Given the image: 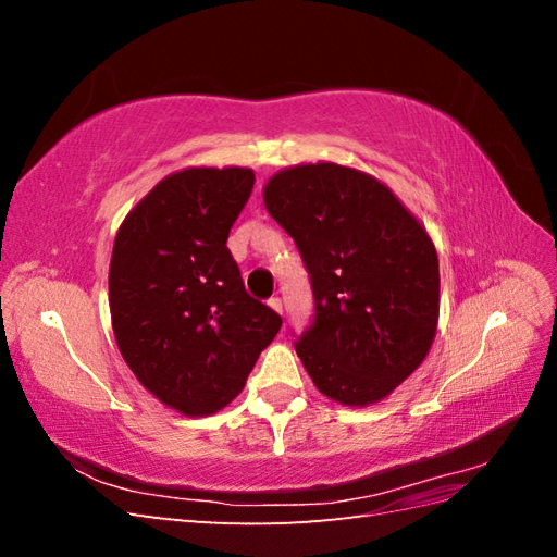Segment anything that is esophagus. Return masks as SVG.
Here are the masks:
<instances>
[{
	"instance_id": "esophagus-1",
	"label": "esophagus",
	"mask_w": 557,
	"mask_h": 557,
	"mask_svg": "<svg viewBox=\"0 0 557 557\" xmlns=\"http://www.w3.org/2000/svg\"><path fill=\"white\" fill-rule=\"evenodd\" d=\"M269 307H272L276 313H283V305H281V299H278V297H272V299H269Z\"/></svg>"
}]
</instances>
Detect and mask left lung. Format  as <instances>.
Returning a JSON list of instances; mask_svg holds the SVG:
<instances>
[{"instance_id": "8db88e82", "label": "left lung", "mask_w": 557, "mask_h": 557, "mask_svg": "<svg viewBox=\"0 0 557 557\" xmlns=\"http://www.w3.org/2000/svg\"><path fill=\"white\" fill-rule=\"evenodd\" d=\"M269 215L311 274L313 325L295 344L313 385L369 407L423 364L440 323V258L425 225L383 181L336 162L267 181Z\"/></svg>"}]
</instances>
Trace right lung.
I'll return each instance as SVG.
<instances>
[{"label":"right lung","instance_id":"add662e5","mask_svg":"<svg viewBox=\"0 0 557 557\" xmlns=\"http://www.w3.org/2000/svg\"><path fill=\"white\" fill-rule=\"evenodd\" d=\"M248 166L164 176L117 227L109 309L117 350L146 391L183 416L225 409L281 315L252 299L227 250L250 197Z\"/></svg>","mask_w":557,"mask_h":557}]
</instances>
